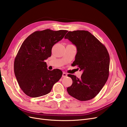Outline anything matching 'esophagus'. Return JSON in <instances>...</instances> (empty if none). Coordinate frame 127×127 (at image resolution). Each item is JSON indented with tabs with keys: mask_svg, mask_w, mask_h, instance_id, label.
Masks as SVG:
<instances>
[{
	"mask_svg": "<svg viewBox=\"0 0 127 127\" xmlns=\"http://www.w3.org/2000/svg\"><path fill=\"white\" fill-rule=\"evenodd\" d=\"M67 76V74L66 73H65V72L63 73V74H62V77H66Z\"/></svg>",
	"mask_w": 127,
	"mask_h": 127,
	"instance_id": "esophagus-1",
	"label": "esophagus"
}]
</instances>
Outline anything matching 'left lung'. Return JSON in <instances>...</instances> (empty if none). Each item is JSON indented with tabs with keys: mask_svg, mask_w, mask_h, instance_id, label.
I'll return each mask as SVG.
<instances>
[{
	"mask_svg": "<svg viewBox=\"0 0 127 127\" xmlns=\"http://www.w3.org/2000/svg\"><path fill=\"white\" fill-rule=\"evenodd\" d=\"M77 48L73 65L83 70L81 78L68 74L73 84L67 88L68 94L79 101L94 98L105 84L109 76L110 59L107 49L90 32H68L65 36Z\"/></svg>",
	"mask_w": 127,
	"mask_h": 127,
	"instance_id": "obj_1",
	"label": "left lung"
}]
</instances>
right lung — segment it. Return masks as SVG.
Returning <instances> with one entry per match:
<instances>
[{"label": "right lung", "mask_w": 127, "mask_h": 127, "mask_svg": "<svg viewBox=\"0 0 127 127\" xmlns=\"http://www.w3.org/2000/svg\"><path fill=\"white\" fill-rule=\"evenodd\" d=\"M68 31L47 29L36 31L26 38L14 63V74L25 94L32 97L45 95L62 76L59 69H47L44 61L51 56L52 48L61 40Z\"/></svg>", "instance_id": "1"}]
</instances>
